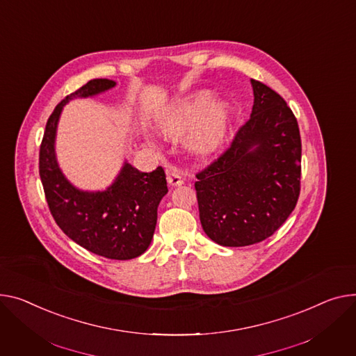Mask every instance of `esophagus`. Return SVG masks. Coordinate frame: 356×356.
<instances>
[{"mask_svg":"<svg viewBox=\"0 0 356 356\" xmlns=\"http://www.w3.org/2000/svg\"><path fill=\"white\" fill-rule=\"evenodd\" d=\"M168 183L173 187H177V186H181L184 183V179L175 170H170L168 172Z\"/></svg>","mask_w":356,"mask_h":356,"instance_id":"1","label":"esophagus"}]
</instances>
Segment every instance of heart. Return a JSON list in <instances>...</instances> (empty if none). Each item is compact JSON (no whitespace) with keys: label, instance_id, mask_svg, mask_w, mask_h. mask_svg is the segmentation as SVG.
<instances>
[{"label":"heart","instance_id":"obj_1","mask_svg":"<svg viewBox=\"0 0 356 356\" xmlns=\"http://www.w3.org/2000/svg\"><path fill=\"white\" fill-rule=\"evenodd\" d=\"M230 118L227 102L211 100L209 91H196L177 99L157 118V130L172 140L186 136L187 149L196 154L215 152L226 134Z\"/></svg>","mask_w":356,"mask_h":356}]
</instances>
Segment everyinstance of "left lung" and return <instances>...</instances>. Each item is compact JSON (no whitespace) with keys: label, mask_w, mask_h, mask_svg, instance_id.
Wrapping results in <instances>:
<instances>
[{"label":"left lung","mask_w":356,"mask_h":356,"mask_svg":"<svg viewBox=\"0 0 356 356\" xmlns=\"http://www.w3.org/2000/svg\"><path fill=\"white\" fill-rule=\"evenodd\" d=\"M250 83V118L195 183L204 233L229 248L272 236L289 218L300 192L296 118L276 91L253 79Z\"/></svg>","instance_id":"obj_1"}]
</instances>
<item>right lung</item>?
I'll return each mask as SVG.
<instances>
[{
    "instance_id": "right-lung-1",
    "label": "right lung",
    "mask_w": 356,
    "mask_h": 356,
    "mask_svg": "<svg viewBox=\"0 0 356 356\" xmlns=\"http://www.w3.org/2000/svg\"><path fill=\"white\" fill-rule=\"evenodd\" d=\"M115 87L108 79H94L71 92L47 122L40 147V177L47 203L60 229L81 248L107 259L129 260L145 253L157 223V207L168 193L161 168L141 173L124 160L120 172L104 191H83L60 169L56 137L64 106Z\"/></svg>"
}]
</instances>
